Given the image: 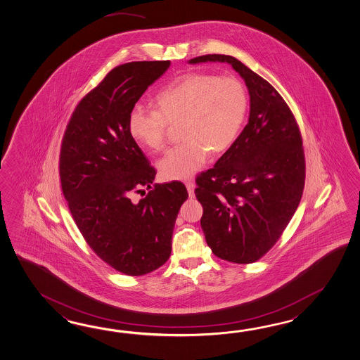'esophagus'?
I'll return each instance as SVG.
<instances>
[{
    "instance_id": "34e87169",
    "label": "esophagus",
    "mask_w": 360,
    "mask_h": 360,
    "mask_svg": "<svg viewBox=\"0 0 360 360\" xmlns=\"http://www.w3.org/2000/svg\"><path fill=\"white\" fill-rule=\"evenodd\" d=\"M186 187H187V191H188V196L193 198V191H195V184L192 181H187L186 182Z\"/></svg>"
}]
</instances>
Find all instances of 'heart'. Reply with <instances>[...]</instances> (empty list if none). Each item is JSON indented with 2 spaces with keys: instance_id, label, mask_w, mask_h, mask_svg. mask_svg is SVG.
<instances>
[{
  "instance_id": "heart-1",
  "label": "heart",
  "mask_w": 360,
  "mask_h": 360,
  "mask_svg": "<svg viewBox=\"0 0 360 360\" xmlns=\"http://www.w3.org/2000/svg\"><path fill=\"white\" fill-rule=\"evenodd\" d=\"M155 107L151 111L134 107L129 113V133L146 150L162 151L168 124L181 121L184 142L159 162L164 179L181 181L198 173L210 151L221 153L231 147L247 117L249 96L236 77L187 73L161 89Z\"/></svg>"
}]
</instances>
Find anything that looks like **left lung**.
I'll use <instances>...</instances> for the list:
<instances>
[{
  "mask_svg": "<svg viewBox=\"0 0 360 360\" xmlns=\"http://www.w3.org/2000/svg\"><path fill=\"white\" fill-rule=\"evenodd\" d=\"M202 62L231 64L248 88L250 112L248 124L214 168L196 176L200 224L218 258L253 264L279 240L302 198V136L295 115L269 81L233 56L190 59Z\"/></svg>",
  "mask_w": 360,
  "mask_h": 360,
  "instance_id": "1",
  "label": "left lung"
}]
</instances>
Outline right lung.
<instances>
[{
  "instance_id": "add662e5",
  "label": "right lung",
  "mask_w": 360,
  "mask_h": 360,
  "mask_svg": "<svg viewBox=\"0 0 360 360\" xmlns=\"http://www.w3.org/2000/svg\"><path fill=\"white\" fill-rule=\"evenodd\" d=\"M169 60L115 67L75 108L64 131L59 174L64 198L89 247L129 276L155 271L168 261L186 186L153 184L150 165L128 129L129 113ZM149 188L141 200L133 193Z\"/></svg>"
}]
</instances>
